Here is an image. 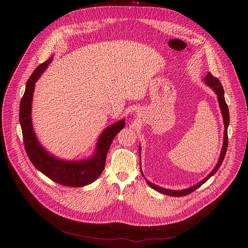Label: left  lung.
<instances>
[{
	"mask_svg": "<svg viewBox=\"0 0 248 248\" xmlns=\"http://www.w3.org/2000/svg\"><path fill=\"white\" fill-rule=\"evenodd\" d=\"M205 81L206 83L211 87L213 88V90L216 92V94L218 95V100H219V104H220V108H221V111H222V114H223V118H224V124H225V132H224V144H223V148H222V152H221V155H220V158H219V162L218 164L216 165L215 169L212 170V172H210L206 178L201 181L199 184H197L196 186H191L187 189H185V190H170V189H166V188H163V187H160L156 185H153L152 183H150L149 181H147V184L149 185V186H151L153 189L163 193V194H167V195H170V196H175V197H180V196H185V195H187L191 192H193L195 189H197L198 187H200L203 184H205L212 175L215 174V172H217V170H219V168L221 167L224 159H225V156H226V152H227V148H228V126H229V123H230V114H229V108H228V105L226 103V100H225V96H224V89H223V86L220 82V80L213 77L211 75V73L207 74L206 78H205ZM140 170H141V167H140ZM141 173H142L143 175V172L142 170H141ZM144 176V175H143Z\"/></svg>",
	"mask_w": 248,
	"mask_h": 248,
	"instance_id": "1",
	"label": "left lung"
}]
</instances>
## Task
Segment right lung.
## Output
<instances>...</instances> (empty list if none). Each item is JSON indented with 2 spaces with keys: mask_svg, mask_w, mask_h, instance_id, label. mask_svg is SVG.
Returning a JSON list of instances; mask_svg holds the SVG:
<instances>
[{
  "mask_svg": "<svg viewBox=\"0 0 248 248\" xmlns=\"http://www.w3.org/2000/svg\"><path fill=\"white\" fill-rule=\"evenodd\" d=\"M51 62L52 58L35 68L26 82L25 91L20 101L19 123L25 151L34 167L55 183L70 187L84 186L96 181L102 173L112 141L121 129L124 128V120L110 125L104 130L99 137L96 153L91 159L80 162H66L59 160L47 153L39 144L32 127L31 103L35 81L39 78Z\"/></svg>",
  "mask_w": 248,
  "mask_h": 248,
  "instance_id": "1",
  "label": "right lung"
}]
</instances>
